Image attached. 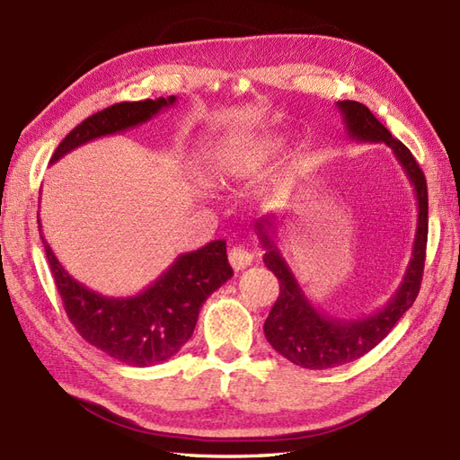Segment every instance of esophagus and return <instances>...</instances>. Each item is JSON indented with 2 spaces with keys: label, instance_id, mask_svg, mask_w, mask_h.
I'll use <instances>...</instances> for the list:
<instances>
[{
  "label": "esophagus",
  "instance_id": "esophagus-1",
  "mask_svg": "<svg viewBox=\"0 0 460 460\" xmlns=\"http://www.w3.org/2000/svg\"><path fill=\"white\" fill-rule=\"evenodd\" d=\"M228 260H230V265L236 269V271H242V269L252 265L253 253L248 248H243V245H236V248H232L228 252Z\"/></svg>",
  "mask_w": 460,
  "mask_h": 460
}]
</instances>
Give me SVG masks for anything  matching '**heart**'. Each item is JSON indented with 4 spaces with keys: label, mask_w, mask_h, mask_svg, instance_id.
<instances>
[{
    "label": "heart",
    "mask_w": 460,
    "mask_h": 460,
    "mask_svg": "<svg viewBox=\"0 0 460 460\" xmlns=\"http://www.w3.org/2000/svg\"><path fill=\"white\" fill-rule=\"evenodd\" d=\"M273 148H275L273 140H267L261 144L263 152H271ZM240 167H242V155L238 152L224 150V152H218V155H215V160L210 162L208 175L215 179H226V177L236 175L240 172Z\"/></svg>",
    "instance_id": "heart-1"
}]
</instances>
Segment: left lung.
Instances as JSON below:
<instances>
[{
	"label": "left lung",
	"instance_id": "1",
	"mask_svg": "<svg viewBox=\"0 0 460 460\" xmlns=\"http://www.w3.org/2000/svg\"><path fill=\"white\" fill-rule=\"evenodd\" d=\"M338 107L349 138L359 142H385L394 152L416 191L418 230L404 281L396 295L388 300V305L371 316L343 320L322 314L302 293L285 257L267 232L275 224V217H267L257 224V234L267 250L263 261L279 279V296L263 326L265 338L285 359L302 368H314V371L359 359L386 338L396 322L406 314V310L411 308L420 293L425 245H428V183H425L420 164L406 146L392 137L388 128L380 125L378 119L363 103L338 101Z\"/></svg>",
	"mask_w": 460,
	"mask_h": 460
}]
</instances>
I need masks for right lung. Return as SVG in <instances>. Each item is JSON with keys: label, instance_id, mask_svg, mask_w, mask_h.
Segmentation results:
<instances>
[{"label": "right lung", "instance_id": "add662e5", "mask_svg": "<svg viewBox=\"0 0 460 460\" xmlns=\"http://www.w3.org/2000/svg\"><path fill=\"white\" fill-rule=\"evenodd\" d=\"M173 103L175 95L125 101L99 111L58 144L50 164L89 140L138 127ZM40 238L56 290L74 328L87 343L132 367L158 365L181 349L193 335L203 302L234 275L226 242L215 240L197 252L179 255L140 295L103 296L77 283L56 260L44 236Z\"/></svg>", "mask_w": 460, "mask_h": 460}]
</instances>
